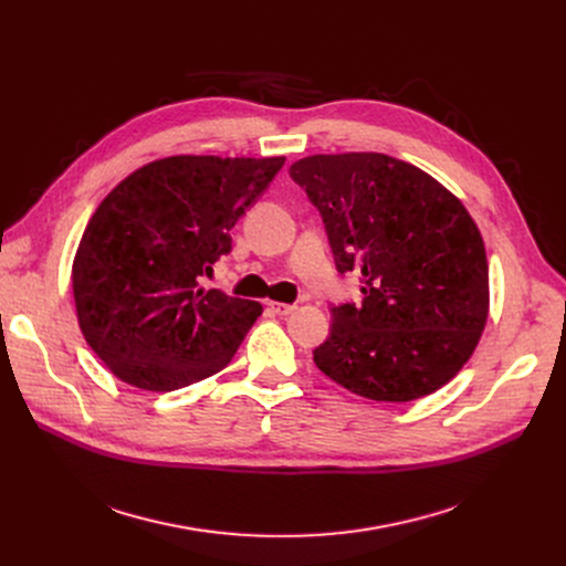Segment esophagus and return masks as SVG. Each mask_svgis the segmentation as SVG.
I'll return each instance as SVG.
<instances>
[{"mask_svg": "<svg viewBox=\"0 0 566 566\" xmlns=\"http://www.w3.org/2000/svg\"><path fill=\"white\" fill-rule=\"evenodd\" d=\"M268 307H271L277 316H289L295 312V305H286V303H268Z\"/></svg>", "mask_w": 566, "mask_h": 566, "instance_id": "esophagus-1", "label": "esophagus"}]
</instances>
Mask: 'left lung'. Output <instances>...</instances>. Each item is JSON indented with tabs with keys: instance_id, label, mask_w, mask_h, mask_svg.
Segmentation results:
<instances>
[{
	"instance_id": "obj_1",
	"label": "left lung",
	"mask_w": 566,
	"mask_h": 566,
	"mask_svg": "<svg viewBox=\"0 0 566 566\" xmlns=\"http://www.w3.org/2000/svg\"><path fill=\"white\" fill-rule=\"evenodd\" d=\"M291 178L318 208L339 273L363 305L331 307L316 367L374 401H412L452 380L489 316V263L465 206L433 176L385 154L310 156Z\"/></svg>"
}]
</instances>
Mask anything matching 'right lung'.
Returning <instances> with one entry per match:
<instances>
[{"instance_id": "add662e5", "label": "right lung", "mask_w": 566, "mask_h": 566, "mask_svg": "<svg viewBox=\"0 0 566 566\" xmlns=\"http://www.w3.org/2000/svg\"><path fill=\"white\" fill-rule=\"evenodd\" d=\"M284 158L171 156L124 178L88 220L73 261L80 331L107 369L148 392L218 374L261 305L201 289L231 227Z\"/></svg>"}]
</instances>
